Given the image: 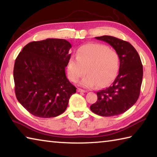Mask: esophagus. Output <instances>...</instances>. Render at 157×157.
<instances>
[{
    "instance_id": "34e87169",
    "label": "esophagus",
    "mask_w": 157,
    "mask_h": 157,
    "mask_svg": "<svg viewBox=\"0 0 157 157\" xmlns=\"http://www.w3.org/2000/svg\"><path fill=\"white\" fill-rule=\"evenodd\" d=\"M77 91L78 92H82V93H85L86 92V91L84 90V89H80V88L77 89Z\"/></svg>"
}]
</instances>
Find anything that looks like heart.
<instances>
[{"instance_id": "heart-1", "label": "heart", "mask_w": 157, "mask_h": 157, "mask_svg": "<svg viewBox=\"0 0 157 157\" xmlns=\"http://www.w3.org/2000/svg\"><path fill=\"white\" fill-rule=\"evenodd\" d=\"M68 75L72 82H80L85 87H104L116 78L119 70V57L115 51L101 44H87L78 49L76 57L68 60Z\"/></svg>"}]
</instances>
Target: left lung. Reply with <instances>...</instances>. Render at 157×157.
<instances>
[{"mask_svg":"<svg viewBox=\"0 0 157 157\" xmlns=\"http://www.w3.org/2000/svg\"><path fill=\"white\" fill-rule=\"evenodd\" d=\"M114 48L119 57V75L109 87L97 92L98 100L90 106L93 113L102 117L124 113L139 98L143 66L138 53L129 43L111 36L95 37Z\"/></svg>","mask_w":157,"mask_h":157,"instance_id":"8db88e82","label":"left lung"}]
</instances>
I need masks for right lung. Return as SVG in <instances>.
<instances>
[{
	"mask_svg": "<svg viewBox=\"0 0 157 157\" xmlns=\"http://www.w3.org/2000/svg\"><path fill=\"white\" fill-rule=\"evenodd\" d=\"M71 47L66 40L47 38L29 43L19 53L13 69L15 95L32 114L52 118L66 110L76 91L65 73Z\"/></svg>",
	"mask_w": 157,
	"mask_h": 157,
	"instance_id": "obj_1",
	"label": "right lung"
}]
</instances>
